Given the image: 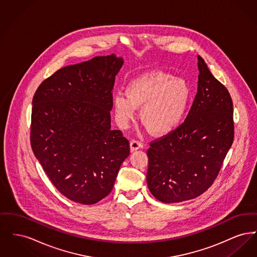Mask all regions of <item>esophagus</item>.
<instances>
[{
  "mask_svg": "<svg viewBox=\"0 0 257 257\" xmlns=\"http://www.w3.org/2000/svg\"><path fill=\"white\" fill-rule=\"evenodd\" d=\"M142 147H143V145L139 141H135L134 140V141L130 142V150H131V152H134V151L138 150V149H141Z\"/></svg>",
  "mask_w": 257,
  "mask_h": 257,
  "instance_id": "34e87169",
  "label": "esophagus"
}]
</instances>
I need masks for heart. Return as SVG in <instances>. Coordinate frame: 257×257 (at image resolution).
I'll use <instances>...</instances> for the list:
<instances>
[{"mask_svg": "<svg viewBox=\"0 0 257 257\" xmlns=\"http://www.w3.org/2000/svg\"><path fill=\"white\" fill-rule=\"evenodd\" d=\"M191 100V89L182 78L153 70L137 77L125 87V95L112 98L120 126L128 125L142 108L141 121L154 136L171 134L182 122Z\"/></svg>", "mask_w": 257, "mask_h": 257, "instance_id": "obj_1", "label": "heart"}]
</instances>
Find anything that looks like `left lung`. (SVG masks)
Returning <instances> with one entry per match:
<instances>
[{"instance_id": "1", "label": "left lung", "mask_w": 257, "mask_h": 257, "mask_svg": "<svg viewBox=\"0 0 257 257\" xmlns=\"http://www.w3.org/2000/svg\"><path fill=\"white\" fill-rule=\"evenodd\" d=\"M197 93L185 121L150 143L147 181L165 203L193 199L213 184L234 139L233 104L226 87L197 56Z\"/></svg>"}]
</instances>
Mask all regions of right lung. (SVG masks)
<instances>
[{
	"mask_svg": "<svg viewBox=\"0 0 257 257\" xmlns=\"http://www.w3.org/2000/svg\"><path fill=\"white\" fill-rule=\"evenodd\" d=\"M123 62L111 54L65 66L33 99L34 154L57 190L81 204L110 194L130 154L121 131L110 129L111 91Z\"/></svg>",
	"mask_w": 257,
	"mask_h": 257,
	"instance_id": "right-lung-1",
	"label": "right lung"
}]
</instances>
